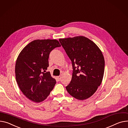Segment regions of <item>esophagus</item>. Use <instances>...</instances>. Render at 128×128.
I'll return each mask as SVG.
<instances>
[{
	"mask_svg": "<svg viewBox=\"0 0 128 128\" xmlns=\"http://www.w3.org/2000/svg\"><path fill=\"white\" fill-rule=\"evenodd\" d=\"M56 78H57V79H58V81H60L61 80V76H56Z\"/></svg>",
	"mask_w": 128,
	"mask_h": 128,
	"instance_id": "1",
	"label": "esophagus"
}]
</instances>
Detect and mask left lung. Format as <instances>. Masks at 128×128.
<instances>
[{
  "mask_svg": "<svg viewBox=\"0 0 128 128\" xmlns=\"http://www.w3.org/2000/svg\"><path fill=\"white\" fill-rule=\"evenodd\" d=\"M59 41L71 60L73 68L71 82L66 87L67 91L79 100L90 98L103 79L102 53L95 42L85 36L60 38Z\"/></svg>",
  "mask_w": 128,
  "mask_h": 128,
  "instance_id": "8db88e82",
  "label": "left lung"
}]
</instances>
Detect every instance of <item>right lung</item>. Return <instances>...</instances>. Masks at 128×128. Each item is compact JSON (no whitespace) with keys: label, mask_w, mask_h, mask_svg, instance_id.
Segmentation results:
<instances>
[{"label":"right lung","mask_w":128,"mask_h":128,"mask_svg":"<svg viewBox=\"0 0 128 128\" xmlns=\"http://www.w3.org/2000/svg\"><path fill=\"white\" fill-rule=\"evenodd\" d=\"M56 40H36L26 46L17 58L15 72L16 82L24 94L29 99L38 103L50 94L56 83L49 72V54L60 47Z\"/></svg>","instance_id":"obj_1"}]
</instances>
